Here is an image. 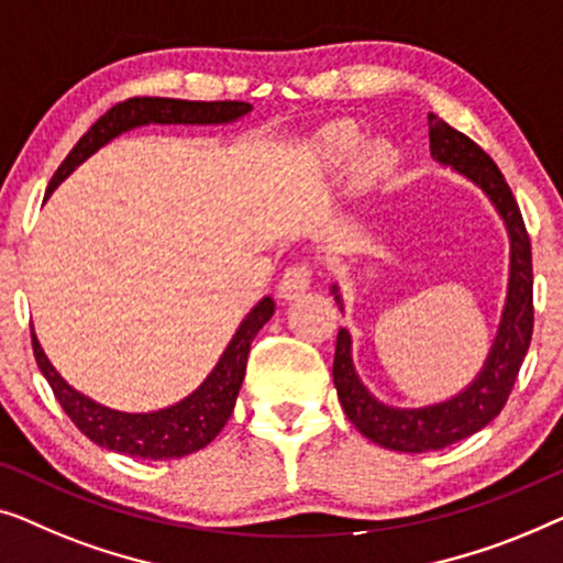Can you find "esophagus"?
Returning a JSON list of instances; mask_svg holds the SVG:
<instances>
[{
  "instance_id": "1",
  "label": "esophagus",
  "mask_w": 563,
  "mask_h": 563,
  "mask_svg": "<svg viewBox=\"0 0 563 563\" xmlns=\"http://www.w3.org/2000/svg\"><path fill=\"white\" fill-rule=\"evenodd\" d=\"M311 288V271L308 265H292L283 273V278L278 283V296L283 300H292Z\"/></svg>"
}]
</instances>
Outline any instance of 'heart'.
Wrapping results in <instances>:
<instances>
[{
	"label": "heart",
	"mask_w": 563,
	"mask_h": 563,
	"mask_svg": "<svg viewBox=\"0 0 563 563\" xmlns=\"http://www.w3.org/2000/svg\"><path fill=\"white\" fill-rule=\"evenodd\" d=\"M357 155L360 142L352 137H342V134L329 137L327 145H323V157H327V163L336 165V168H350V165L357 161ZM387 165H390V155H387V150L383 147H369L367 153L362 155V170L367 173V176H379Z\"/></svg>",
	"instance_id": "b5f03b06"
}]
</instances>
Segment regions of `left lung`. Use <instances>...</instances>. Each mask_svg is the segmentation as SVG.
Listing matches in <instances>:
<instances>
[{"instance_id": "obj_1", "label": "left lung", "mask_w": 563, "mask_h": 563, "mask_svg": "<svg viewBox=\"0 0 563 563\" xmlns=\"http://www.w3.org/2000/svg\"><path fill=\"white\" fill-rule=\"evenodd\" d=\"M431 157L443 168H451L470 180L495 206L503 219L510 242L508 292L485 362L472 383L451 398L418 408H400L383 402L362 383L352 357L350 329H339L334 352V387L344 413L362 437L375 441L377 446L402 451V454H426L451 443L462 441L485 429L500 416L508 395L516 385L518 369L530 346L533 334V267H530V240L522 224L520 209L512 199L510 186L485 150L456 132L437 114H429ZM336 306L344 311L339 285L331 283Z\"/></svg>"}]
</instances>
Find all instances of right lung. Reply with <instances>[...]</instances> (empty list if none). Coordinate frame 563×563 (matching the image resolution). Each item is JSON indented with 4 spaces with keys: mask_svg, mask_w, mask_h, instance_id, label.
<instances>
[{
    "mask_svg": "<svg viewBox=\"0 0 563 563\" xmlns=\"http://www.w3.org/2000/svg\"><path fill=\"white\" fill-rule=\"evenodd\" d=\"M252 112V104L244 101H186V99H161V97H137L126 99L122 104L109 109L99 122L91 124V130L76 142L60 168L55 170L47 186V196L74 173L78 165L89 161L93 153L109 145L120 134L137 130L147 124H232ZM275 300L263 296L250 313L244 316L234 336L229 339L227 350L221 352L219 362L203 377V383L188 393L184 400L173 406L147 410V413H130V410H117L101 406L89 395L78 393L74 385H68L60 377V372L53 367L45 357L41 342H37L35 329L33 352L37 367L53 387L55 398L66 410L70 421L78 426L84 437H89L101 449L117 451V454L153 459H180L194 454L219 437L224 423L232 416L236 395H240L244 369H247L250 344L257 336V331L273 319Z\"/></svg>",
    "mask_w": 563,
    "mask_h": 563,
    "instance_id": "add662e5",
    "label": "right lung"
}]
</instances>
